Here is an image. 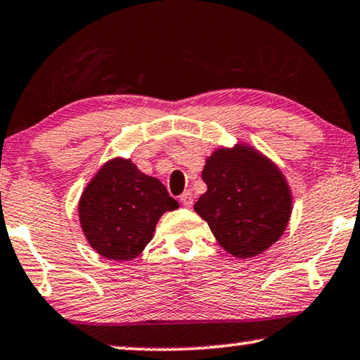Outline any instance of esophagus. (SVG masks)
Returning <instances> with one entry per match:
<instances>
[{
    "instance_id": "34e87169",
    "label": "esophagus",
    "mask_w": 360,
    "mask_h": 360,
    "mask_svg": "<svg viewBox=\"0 0 360 360\" xmlns=\"http://www.w3.org/2000/svg\"><path fill=\"white\" fill-rule=\"evenodd\" d=\"M179 200H181V204L184 205V207H191V205H193V202H194L193 193H191V191H184V193L181 194Z\"/></svg>"
}]
</instances>
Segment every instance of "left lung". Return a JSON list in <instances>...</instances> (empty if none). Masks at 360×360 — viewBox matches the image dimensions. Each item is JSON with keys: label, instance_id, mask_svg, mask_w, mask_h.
Wrapping results in <instances>:
<instances>
[{"label": "left lung", "instance_id": "1", "mask_svg": "<svg viewBox=\"0 0 360 360\" xmlns=\"http://www.w3.org/2000/svg\"><path fill=\"white\" fill-rule=\"evenodd\" d=\"M207 193L194 210L229 253L250 258L273 245L288 225L291 193L278 167L253 148H220L205 161Z\"/></svg>", "mask_w": 360, "mask_h": 360}]
</instances>
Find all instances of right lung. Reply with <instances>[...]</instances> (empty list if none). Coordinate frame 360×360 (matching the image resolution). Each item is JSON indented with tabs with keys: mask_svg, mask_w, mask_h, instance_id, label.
I'll use <instances>...</instances> for the list:
<instances>
[{
	"mask_svg": "<svg viewBox=\"0 0 360 360\" xmlns=\"http://www.w3.org/2000/svg\"><path fill=\"white\" fill-rule=\"evenodd\" d=\"M177 207L161 181L118 158L107 162L85 188L79 217L85 237L100 255L127 262L150 243L161 215Z\"/></svg>",
	"mask_w": 360,
	"mask_h": 360,
	"instance_id": "obj_1",
	"label": "right lung"
}]
</instances>
